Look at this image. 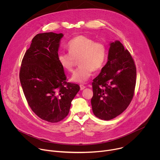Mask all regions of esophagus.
<instances>
[{"label":"esophagus","mask_w":160,"mask_h":160,"mask_svg":"<svg viewBox=\"0 0 160 160\" xmlns=\"http://www.w3.org/2000/svg\"><path fill=\"white\" fill-rule=\"evenodd\" d=\"M80 90H83L86 87H85V85H82V84H80Z\"/></svg>","instance_id":"esophagus-1"}]
</instances>
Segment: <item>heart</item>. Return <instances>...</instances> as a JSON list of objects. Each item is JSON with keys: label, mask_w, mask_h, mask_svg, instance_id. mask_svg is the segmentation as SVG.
<instances>
[{"label": "heart", "mask_w": 160, "mask_h": 160, "mask_svg": "<svg viewBox=\"0 0 160 160\" xmlns=\"http://www.w3.org/2000/svg\"><path fill=\"white\" fill-rule=\"evenodd\" d=\"M68 53H60L58 56L59 64L66 71L72 72L78 59L79 67L74 72L72 80L77 83L86 82L92 72L101 70L106 58V45L85 35H78L67 44Z\"/></svg>", "instance_id": "b5f03b06"}]
</instances>
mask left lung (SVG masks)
<instances>
[{
	"label": "left lung",
	"instance_id": "left-lung-1",
	"mask_svg": "<svg viewBox=\"0 0 160 160\" xmlns=\"http://www.w3.org/2000/svg\"><path fill=\"white\" fill-rule=\"evenodd\" d=\"M136 83V66L120 41L110 43L108 62L92 83L91 99L94 115L109 120L120 115L129 106Z\"/></svg>",
	"mask_w": 160,
	"mask_h": 160
}]
</instances>
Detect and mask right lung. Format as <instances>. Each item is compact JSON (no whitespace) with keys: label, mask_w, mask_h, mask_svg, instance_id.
<instances>
[{"label":"right lung","mask_w":160,"mask_h":160,"mask_svg":"<svg viewBox=\"0 0 160 160\" xmlns=\"http://www.w3.org/2000/svg\"><path fill=\"white\" fill-rule=\"evenodd\" d=\"M62 33H38L22 58L19 80L27 102L43 120L57 123L68 115L71 102L80 90L67 82L58 59Z\"/></svg>","instance_id":"obj_1"}]
</instances>
